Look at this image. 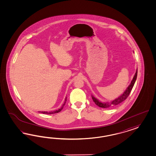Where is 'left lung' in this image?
I'll return each instance as SVG.
<instances>
[{"instance_id":"8db88e82","label":"left lung","mask_w":156,"mask_h":156,"mask_svg":"<svg viewBox=\"0 0 156 156\" xmlns=\"http://www.w3.org/2000/svg\"><path fill=\"white\" fill-rule=\"evenodd\" d=\"M137 69H136V72L135 76H133L132 80L131 81V83L128 86V87L125 90V91L122 93L120 96H119L116 99H114V101H111L110 103H109V102L103 103V102L99 101L98 99L95 98L93 95H91L93 101H94V103L98 106H99V107H101V108H108L112 105H118L119 104H120V103H122L124 101H125L127 98V97L129 96V94L131 93V90H132V89L134 84H135V82H136V78H137Z\"/></svg>"}]
</instances>
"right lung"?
Wrapping results in <instances>:
<instances>
[{
    "instance_id": "add662e5",
    "label": "right lung",
    "mask_w": 156,
    "mask_h": 156,
    "mask_svg": "<svg viewBox=\"0 0 156 156\" xmlns=\"http://www.w3.org/2000/svg\"><path fill=\"white\" fill-rule=\"evenodd\" d=\"M66 99H67V97H66V98H65V101H64L63 105H62L61 106V107L60 108H59L58 110L53 111H51V112H46V111H41H41H40L39 112H41V113H42V114H56V113H58V112H59L61 110H62V108H63L64 105H65V103H66Z\"/></svg>"
}]
</instances>
